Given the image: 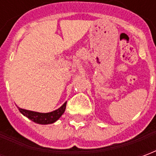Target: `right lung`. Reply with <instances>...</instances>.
Instances as JSON below:
<instances>
[{
  "label": "right lung",
  "mask_w": 156,
  "mask_h": 156,
  "mask_svg": "<svg viewBox=\"0 0 156 156\" xmlns=\"http://www.w3.org/2000/svg\"><path fill=\"white\" fill-rule=\"evenodd\" d=\"M66 105H67V102H65L62 106H61L58 109L55 110V111L50 112V113H38V112L30 111V110L20 108L19 107L18 109L22 115H25L26 117H27L29 119H31L37 124H48L54 123L55 121H57L61 117L65 111Z\"/></svg>",
  "instance_id": "add662e5"
}]
</instances>
